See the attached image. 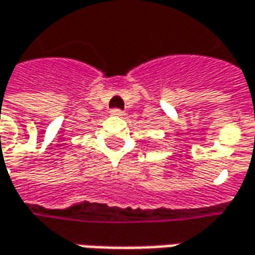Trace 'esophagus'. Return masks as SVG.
<instances>
[{"mask_svg": "<svg viewBox=\"0 0 255 255\" xmlns=\"http://www.w3.org/2000/svg\"><path fill=\"white\" fill-rule=\"evenodd\" d=\"M111 115H114V117H123L124 115V111L115 108V109H111Z\"/></svg>", "mask_w": 255, "mask_h": 255, "instance_id": "obj_1", "label": "esophagus"}]
</instances>
